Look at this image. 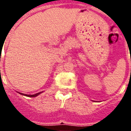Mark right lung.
I'll use <instances>...</instances> for the list:
<instances>
[{
	"instance_id": "add662e5",
	"label": "right lung",
	"mask_w": 131,
	"mask_h": 131,
	"mask_svg": "<svg viewBox=\"0 0 131 131\" xmlns=\"http://www.w3.org/2000/svg\"><path fill=\"white\" fill-rule=\"evenodd\" d=\"M21 94H23V95H25L26 96H29V97H35V96H37V95H39V94H41V92H39V93H37L35 94H32V95H31V94H21V93H19Z\"/></svg>"
}]
</instances>
